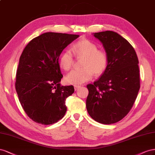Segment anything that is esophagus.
Returning a JSON list of instances; mask_svg holds the SVG:
<instances>
[{"label":"esophagus","instance_id":"esophagus-1","mask_svg":"<svg viewBox=\"0 0 155 155\" xmlns=\"http://www.w3.org/2000/svg\"><path fill=\"white\" fill-rule=\"evenodd\" d=\"M81 87V86H78V85H74V90L76 91V90H77L78 88H80Z\"/></svg>","mask_w":155,"mask_h":155}]
</instances>
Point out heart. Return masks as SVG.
<instances>
[{"mask_svg":"<svg viewBox=\"0 0 155 155\" xmlns=\"http://www.w3.org/2000/svg\"><path fill=\"white\" fill-rule=\"evenodd\" d=\"M98 48L89 39H82L75 43L73 52L75 55L84 56L82 66L83 68L73 69L65 77V81L69 84H81L90 81L94 73L97 75L103 74L108 65V57L107 53ZM60 67L68 71L73 64V54L71 51L65 50L59 58Z\"/></svg>","mask_w":155,"mask_h":155,"instance_id":"heart-1","label":"heart"}]
</instances>
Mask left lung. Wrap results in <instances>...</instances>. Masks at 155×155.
<instances>
[{"mask_svg":"<svg viewBox=\"0 0 155 155\" xmlns=\"http://www.w3.org/2000/svg\"><path fill=\"white\" fill-rule=\"evenodd\" d=\"M93 35L102 43L108 65L98 80L87 85L86 108L95 121L112 124L126 116L135 102L140 87L139 61L133 47L117 32Z\"/></svg>","mask_w":155,"mask_h":155,"instance_id":"1","label":"left lung"}]
</instances>
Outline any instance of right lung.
Returning <instances> with one entry per match:
<instances>
[{
    "label": "right lung",
    "instance_id": "obj_1",
    "mask_svg": "<svg viewBox=\"0 0 155 155\" xmlns=\"http://www.w3.org/2000/svg\"><path fill=\"white\" fill-rule=\"evenodd\" d=\"M78 35L46 32L25 47L17 69L15 90L26 114L42 125L58 122L67 111L65 100L73 86H61L58 63L61 52Z\"/></svg>",
    "mask_w": 155,
    "mask_h": 155
}]
</instances>
